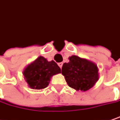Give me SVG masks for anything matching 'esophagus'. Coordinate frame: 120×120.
Wrapping results in <instances>:
<instances>
[{
  "instance_id": "esophagus-1",
  "label": "esophagus",
  "mask_w": 120,
  "mask_h": 120,
  "mask_svg": "<svg viewBox=\"0 0 120 120\" xmlns=\"http://www.w3.org/2000/svg\"><path fill=\"white\" fill-rule=\"evenodd\" d=\"M62 65H63V63H62V62H60V63H58V66L60 67V68L62 67Z\"/></svg>"
}]
</instances>
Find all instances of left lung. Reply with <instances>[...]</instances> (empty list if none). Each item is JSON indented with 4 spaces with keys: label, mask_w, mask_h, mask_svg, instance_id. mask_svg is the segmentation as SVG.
I'll return each mask as SVG.
<instances>
[{
    "label": "left lung",
    "mask_w": 120,
    "mask_h": 120,
    "mask_svg": "<svg viewBox=\"0 0 120 120\" xmlns=\"http://www.w3.org/2000/svg\"><path fill=\"white\" fill-rule=\"evenodd\" d=\"M69 60L62 68V74L68 86L81 91L93 87L98 79V70L95 64L77 56H72Z\"/></svg>",
    "instance_id": "8db88e82"
}]
</instances>
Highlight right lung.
<instances>
[{"label":"right lung","mask_w":120,"mask_h":120,"mask_svg":"<svg viewBox=\"0 0 120 120\" xmlns=\"http://www.w3.org/2000/svg\"><path fill=\"white\" fill-rule=\"evenodd\" d=\"M60 73V68L53 60L48 62L43 56H40L25 68L24 75L30 88L40 90L46 88L50 78Z\"/></svg>","instance_id":"add662e5"}]
</instances>
